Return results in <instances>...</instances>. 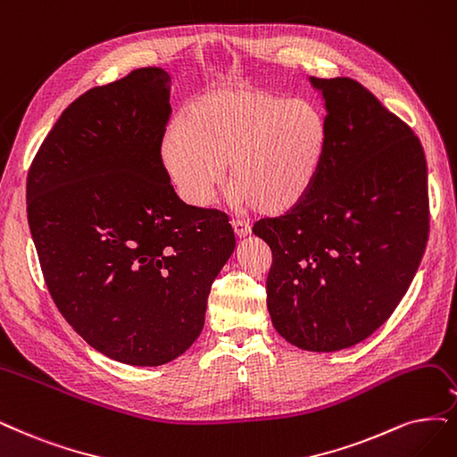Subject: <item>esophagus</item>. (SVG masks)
<instances>
[{"instance_id": "esophagus-1", "label": "esophagus", "mask_w": 457, "mask_h": 457, "mask_svg": "<svg viewBox=\"0 0 457 457\" xmlns=\"http://www.w3.org/2000/svg\"><path fill=\"white\" fill-rule=\"evenodd\" d=\"M231 226H233V231H235V235H237L239 239L246 237V235L250 233V224L245 222V220H241V218H233L231 220Z\"/></svg>"}]
</instances>
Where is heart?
Here are the masks:
<instances>
[{
	"mask_svg": "<svg viewBox=\"0 0 457 457\" xmlns=\"http://www.w3.org/2000/svg\"><path fill=\"white\" fill-rule=\"evenodd\" d=\"M329 145V124L312 101L267 88L220 87L192 99L163 129L160 158L179 195L205 207L229 177L239 205L278 216L312 192Z\"/></svg>",
	"mask_w": 457,
	"mask_h": 457,
	"instance_id": "b5f03b06",
	"label": "heart"
}]
</instances>
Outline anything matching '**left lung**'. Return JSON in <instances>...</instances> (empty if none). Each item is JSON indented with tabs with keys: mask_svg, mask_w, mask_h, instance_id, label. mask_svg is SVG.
I'll use <instances>...</instances> for the list:
<instances>
[{
	"mask_svg": "<svg viewBox=\"0 0 457 457\" xmlns=\"http://www.w3.org/2000/svg\"><path fill=\"white\" fill-rule=\"evenodd\" d=\"M329 124L307 199L254 235L271 248L267 309L290 345L337 352L392 316L429 235L428 163L414 131L348 77L316 79Z\"/></svg>",
	"mask_w": 457,
	"mask_h": 457,
	"instance_id": "left-lung-1",
	"label": "left lung"
}]
</instances>
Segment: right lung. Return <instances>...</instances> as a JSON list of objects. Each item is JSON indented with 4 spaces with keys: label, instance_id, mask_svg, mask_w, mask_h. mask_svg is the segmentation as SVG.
<instances>
[{
    "label": "right lung",
    "instance_id": "1",
    "mask_svg": "<svg viewBox=\"0 0 457 457\" xmlns=\"http://www.w3.org/2000/svg\"><path fill=\"white\" fill-rule=\"evenodd\" d=\"M169 97L160 67L84 92L48 131L26 182L58 311L92 348L141 367L194 345L235 248L224 212L186 205L169 184L160 158Z\"/></svg>",
    "mask_w": 457,
    "mask_h": 457
}]
</instances>
